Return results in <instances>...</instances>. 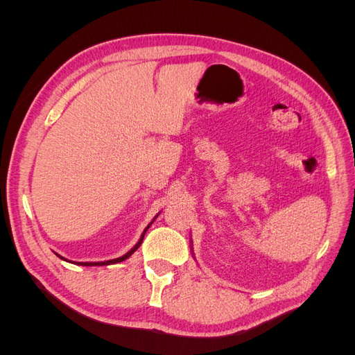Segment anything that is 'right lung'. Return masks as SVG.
Masks as SVG:
<instances>
[{
    "mask_svg": "<svg viewBox=\"0 0 355 355\" xmlns=\"http://www.w3.org/2000/svg\"><path fill=\"white\" fill-rule=\"evenodd\" d=\"M157 218V216H155ZM154 218V219H155ZM154 222V220H153ZM153 222L151 223H149L148 225V227L145 228V231L142 232V235H141V239H139V241L132 247V249L130 250H128L125 254H123V256H120V257H116V259H111V261H103V262H73V263H77V265H83V266H102V265H112V263H118V262H123V261H125V259H128V257H130L137 249H139V245H141L142 244V241H144V237H145V232L148 231V228L149 227H151V225H153ZM58 254V253H56ZM59 257H60V259H63V261H67L65 259V257H62L60 254H58ZM69 262V261H68Z\"/></svg>",
    "mask_w": 355,
    "mask_h": 355,
    "instance_id": "1",
    "label": "right lung"
}]
</instances>
